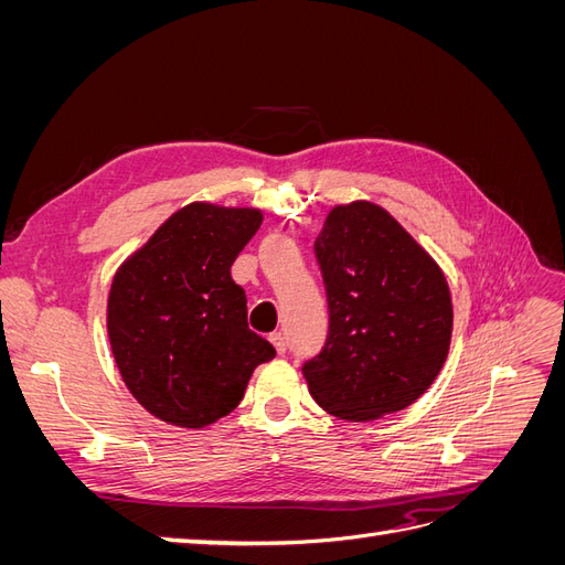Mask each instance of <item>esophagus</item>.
Instances as JSON below:
<instances>
[{"mask_svg":"<svg viewBox=\"0 0 565 565\" xmlns=\"http://www.w3.org/2000/svg\"><path fill=\"white\" fill-rule=\"evenodd\" d=\"M270 341H273V347H276V351H278L280 355L287 351V339H285L282 332H273V334H270Z\"/></svg>","mask_w":565,"mask_h":565,"instance_id":"obj_1","label":"esophagus"}]
</instances>
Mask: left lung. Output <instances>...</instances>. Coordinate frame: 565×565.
Instances as JSON below:
<instances>
[{
	"label": "left lung",
	"mask_w": 565,
	"mask_h": 565,
	"mask_svg": "<svg viewBox=\"0 0 565 565\" xmlns=\"http://www.w3.org/2000/svg\"><path fill=\"white\" fill-rule=\"evenodd\" d=\"M330 334L303 365L316 403L372 422L413 405L446 365L452 297L446 273L384 207L337 204L316 237Z\"/></svg>",
	"instance_id": "obj_1"
}]
</instances>
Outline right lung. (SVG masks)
Listing matches in <instances>:
<instances>
[{
	"instance_id": "add662e5",
	"label": "right lung",
	"mask_w": 565,
	"mask_h": 565,
	"mask_svg": "<svg viewBox=\"0 0 565 565\" xmlns=\"http://www.w3.org/2000/svg\"><path fill=\"white\" fill-rule=\"evenodd\" d=\"M264 221L256 207L191 202L117 268L108 339L122 382L152 417L204 429L243 401L252 372L276 355L249 330L231 276Z\"/></svg>"
}]
</instances>
